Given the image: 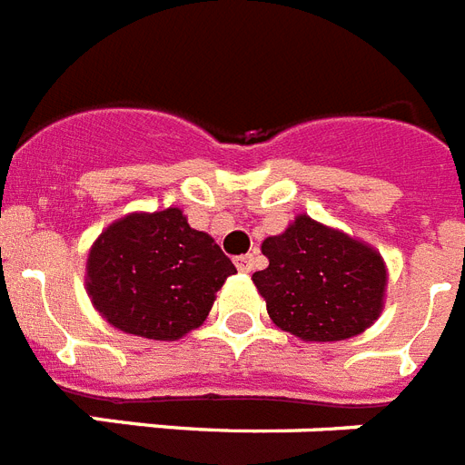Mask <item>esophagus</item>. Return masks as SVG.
<instances>
[{
    "instance_id": "esophagus-1",
    "label": "esophagus",
    "mask_w": 465,
    "mask_h": 465,
    "mask_svg": "<svg viewBox=\"0 0 465 465\" xmlns=\"http://www.w3.org/2000/svg\"><path fill=\"white\" fill-rule=\"evenodd\" d=\"M235 266H237V271H242V273H250V271H254V256H252V254L235 256Z\"/></svg>"
}]
</instances>
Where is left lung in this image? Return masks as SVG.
<instances>
[{"label":"left lung","mask_w":465,"mask_h":465,"mask_svg":"<svg viewBox=\"0 0 465 465\" xmlns=\"http://www.w3.org/2000/svg\"><path fill=\"white\" fill-rule=\"evenodd\" d=\"M269 266L252 281L273 324L302 341H343L380 317L386 269L367 244L297 215L283 235L266 237Z\"/></svg>","instance_id":"obj_1"}]
</instances>
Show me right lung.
I'll return each instance as SVG.
<instances>
[{
	"label": "right lung",
	"instance_id": "1",
	"mask_svg": "<svg viewBox=\"0 0 465 465\" xmlns=\"http://www.w3.org/2000/svg\"><path fill=\"white\" fill-rule=\"evenodd\" d=\"M85 271L95 310L120 331L153 341H177L202 326L215 292L237 273L180 209L113 223L93 244Z\"/></svg>",
	"mask_w": 465,
	"mask_h": 465
}]
</instances>
